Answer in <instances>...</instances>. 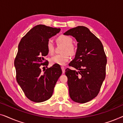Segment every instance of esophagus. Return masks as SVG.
Returning a JSON list of instances; mask_svg holds the SVG:
<instances>
[{"label":"esophagus","mask_w":123,"mask_h":123,"mask_svg":"<svg viewBox=\"0 0 123 123\" xmlns=\"http://www.w3.org/2000/svg\"><path fill=\"white\" fill-rule=\"evenodd\" d=\"M62 72H63V73H65V67H62Z\"/></svg>","instance_id":"obj_1"}]
</instances>
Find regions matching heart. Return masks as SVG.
Segmentation results:
<instances>
[{
	"mask_svg": "<svg viewBox=\"0 0 123 123\" xmlns=\"http://www.w3.org/2000/svg\"><path fill=\"white\" fill-rule=\"evenodd\" d=\"M57 41L59 43L65 45L63 53L62 54H57L52 57L50 62L52 64H56L60 65H65L70 59V54L74 55L75 53V48L72 44L73 40L70 36L65 35H62L57 38ZM47 50L50 54H53L54 52V46L51 40H49L47 43Z\"/></svg>",
	"mask_w": 123,
	"mask_h": 123,
	"instance_id": "heart-1",
	"label": "heart"
}]
</instances>
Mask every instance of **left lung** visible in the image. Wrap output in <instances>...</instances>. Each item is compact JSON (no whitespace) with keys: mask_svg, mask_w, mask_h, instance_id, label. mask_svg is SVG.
Wrapping results in <instances>:
<instances>
[{"mask_svg":"<svg viewBox=\"0 0 123 123\" xmlns=\"http://www.w3.org/2000/svg\"><path fill=\"white\" fill-rule=\"evenodd\" d=\"M78 42L75 58L69 64L78 71L67 68L70 98L78 103L90 101L98 95L106 76V55L102 43L88 28L78 26L64 33Z\"/></svg>","mask_w":123,"mask_h":123,"instance_id":"1","label":"left lung"}]
</instances>
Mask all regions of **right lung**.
<instances>
[{
	"label": "right lung",
	"mask_w": 123,
	"mask_h": 123,
	"mask_svg": "<svg viewBox=\"0 0 123 123\" xmlns=\"http://www.w3.org/2000/svg\"><path fill=\"white\" fill-rule=\"evenodd\" d=\"M60 31V28L37 25L22 38L18 45L14 60L16 80L25 96L33 102L49 100L62 74L60 65L56 64L43 73L41 69V65L47 68L49 64L43 58L48 54L47 43Z\"/></svg>",
	"instance_id": "obj_1"
}]
</instances>
